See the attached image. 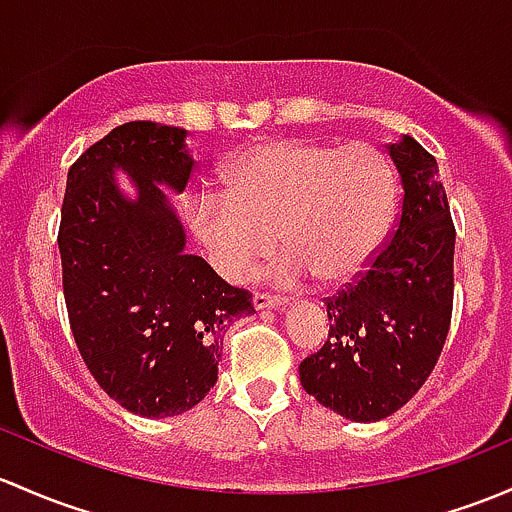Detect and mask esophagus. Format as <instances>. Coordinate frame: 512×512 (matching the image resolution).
<instances>
[{"instance_id":"34e87169","label":"esophagus","mask_w":512,"mask_h":512,"mask_svg":"<svg viewBox=\"0 0 512 512\" xmlns=\"http://www.w3.org/2000/svg\"><path fill=\"white\" fill-rule=\"evenodd\" d=\"M252 306H255L257 311H265V309H284V301L277 299V297H270V294H260L257 292L255 297H252Z\"/></svg>"}]
</instances>
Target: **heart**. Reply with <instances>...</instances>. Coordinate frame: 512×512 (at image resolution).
<instances>
[{
  "label": "heart",
  "mask_w": 512,
  "mask_h": 512,
  "mask_svg": "<svg viewBox=\"0 0 512 512\" xmlns=\"http://www.w3.org/2000/svg\"><path fill=\"white\" fill-rule=\"evenodd\" d=\"M225 198L198 196L188 225L213 270L230 284L252 277L277 245L282 282L314 272L338 284L370 265L397 206V179L380 149L309 139L247 147L223 171Z\"/></svg>",
  "instance_id": "b5f03b06"
}]
</instances>
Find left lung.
I'll return each mask as SVG.
<instances>
[{"label": "left lung", "mask_w": 512, "mask_h": 512, "mask_svg": "<svg viewBox=\"0 0 512 512\" xmlns=\"http://www.w3.org/2000/svg\"><path fill=\"white\" fill-rule=\"evenodd\" d=\"M402 211L387 245L338 297L328 341L299 365L301 387L351 422H380L417 395L437 365L454 301V223L437 159L402 134L387 144Z\"/></svg>", "instance_id": "left-lung-1"}]
</instances>
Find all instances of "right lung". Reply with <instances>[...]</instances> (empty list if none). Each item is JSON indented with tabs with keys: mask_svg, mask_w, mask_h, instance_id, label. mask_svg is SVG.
I'll list each match as a JSON object with an SVG mask.
<instances>
[{
	"mask_svg": "<svg viewBox=\"0 0 512 512\" xmlns=\"http://www.w3.org/2000/svg\"><path fill=\"white\" fill-rule=\"evenodd\" d=\"M186 134L159 122L112 129L68 171L58 230L78 351L112 400L149 419L184 414L211 392L225 328L255 311L252 294L186 252L166 193H184L196 166Z\"/></svg>",
	"mask_w": 512,
	"mask_h": 512,
	"instance_id": "1",
	"label": "right lung"
}]
</instances>
